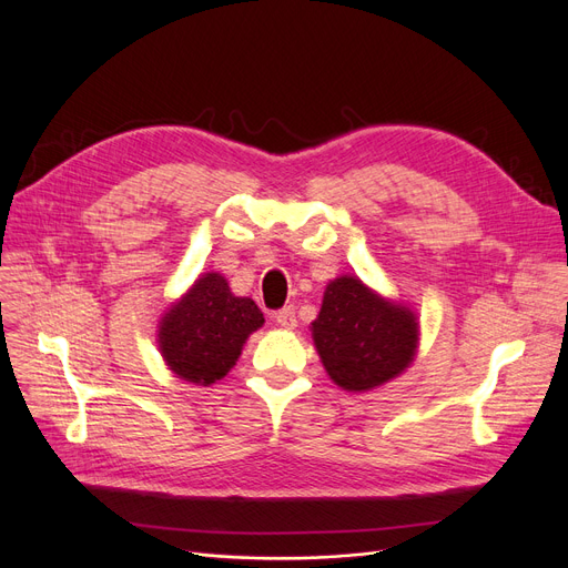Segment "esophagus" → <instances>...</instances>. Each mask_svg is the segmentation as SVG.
I'll list each match as a JSON object with an SVG mask.
<instances>
[{
	"label": "esophagus",
	"mask_w": 568,
	"mask_h": 568,
	"mask_svg": "<svg viewBox=\"0 0 568 568\" xmlns=\"http://www.w3.org/2000/svg\"><path fill=\"white\" fill-rule=\"evenodd\" d=\"M274 320L285 326V329H292V326H296V313H294V306H285L281 311H276Z\"/></svg>",
	"instance_id": "esophagus-1"
}]
</instances>
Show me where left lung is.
<instances>
[{"label":"left lung","mask_w":568,"mask_h":568,"mask_svg":"<svg viewBox=\"0 0 568 568\" xmlns=\"http://www.w3.org/2000/svg\"><path fill=\"white\" fill-rule=\"evenodd\" d=\"M313 338L329 377L347 392H366L407 368L416 317L379 300L359 278L341 276L326 285Z\"/></svg>","instance_id":"1"}]
</instances>
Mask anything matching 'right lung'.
<instances>
[{
  "label": "right lung",
  "instance_id": "right-lung-1",
  "mask_svg": "<svg viewBox=\"0 0 568 568\" xmlns=\"http://www.w3.org/2000/svg\"><path fill=\"white\" fill-rule=\"evenodd\" d=\"M262 324L253 300L234 296L221 274H206L165 313L161 352L179 377L206 386L227 375Z\"/></svg>",
  "mask_w": 568,
  "mask_h": 568
}]
</instances>
